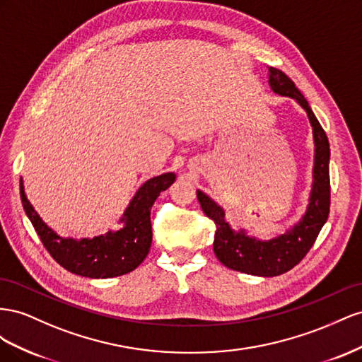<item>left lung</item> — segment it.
<instances>
[{"label":"left lung","instance_id":"obj_1","mask_svg":"<svg viewBox=\"0 0 362 362\" xmlns=\"http://www.w3.org/2000/svg\"><path fill=\"white\" fill-rule=\"evenodd\" d=\"M268 83L277 95L291 97L300 105L311 121L315 156H314V182L309 204L302 220L293 229L277 238L261 241L245 235V230L235 232L224 218V211L204 192L197 191V199L203 212L214 220L216 230L214 236V253L220 262L232 270L273 277L290 272L300 262L309 249L314 245L317 236L329 216L330 206V180H329V141L323 127L320 126L306 98L285 72L268 68Z\"/></svg>","mask_w":362,"mask_h":362}]
</instances>
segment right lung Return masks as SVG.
Instances as JSON below:
<instances>
[{
    "mask_svg": "<svg viewBox=\"0 0 362 362\" xmlns=\"http://www.w3.org/2000/svg\"><path fill=\"white\" fill-rule=\"evenodd\" d=\"M175 175L165 173L147 180L136 191L119 220L124 227L117 232H107L95 238L72 240L62 238L42 221L35 208L27 200L21 180V200L24 211L32 221L40 241L65 270L90 279H107L127 274L146 259L151 245V206L159 194L170 188Z\"/></svg>",
    "mask_w": 362,
    "mask_h": 362,
    "instance_id": "1",
    "label": "right lung"
}]
</instances>
